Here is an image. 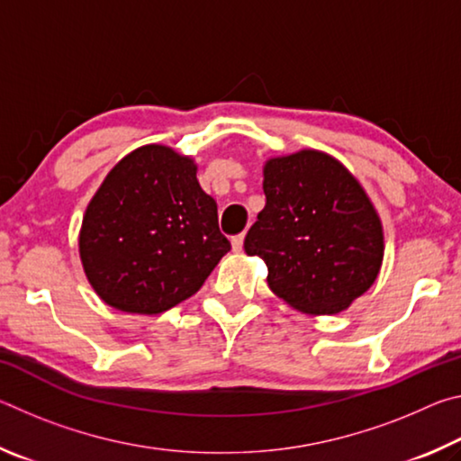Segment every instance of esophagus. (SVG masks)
<instances>
[{"mask_svg": "<svg viewBox=\"0 0 461 461\" xmlns=\"http://www.w3.org/2000/svg\"><path fill=\"white\" fill-rule=\"evenodd\" d=\"M231 248L236 249V252H240V249L244 248V233H238V236L231 238Z\"/></svg>", "mask_w": 461, "mask_h": 461, "instance_id": "34e87169", "label": "esophagus"}]
</instances>
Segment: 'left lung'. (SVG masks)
<instances>
[{"label": "left lung", "mask_w": 461, "mask_h": 461, "mask_svg": "<svg viewBox=\"0 0 461 461\" xmlns=\"http://www.w3.org/2000/svg\"><path fill=\"white\" fill-rule=\"evenodd\" d=\"M267 205L244 240L260 256L268 286L309 315H333L374 285L384 233L362 185L319 150L270 158L264 167Z\"/></svg>", "instance_id": "1"}]
</instances>
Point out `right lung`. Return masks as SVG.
Wrapping results in <instances>:
<instances>
[{"mask_svg":"<svg viewBox=\"0 0 461 461\" xmlns=\"http://www.w3.org/2000/svg\"><path fill=\"white\" fill-rule=\"evenodd\" d=\"M230 248L193 158L158 144L138 148L109 170L79 236L95 293L109 307L140 315L189 299Z\"/></svg>","mask_w":461,"mask_h":461,"instance_id":"right-lung-1","label":"right lung"}]
</instances>
